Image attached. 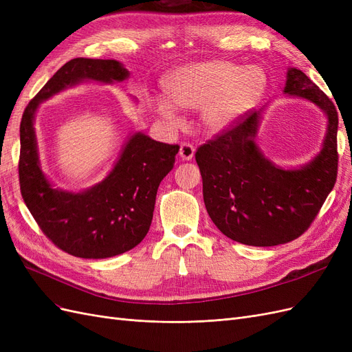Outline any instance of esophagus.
Segmentation results:
<instances>
[{
	"instance_id": "obj_1",
	"label": "esophagus",
	"mask_w": 352,
	"mask_h": 352,
	"mask_svg": "<svg viewBox=\"0 0 352 352\" xmlns=\"http://www.w3.org/2000/svg\"><path fill=\"white\" fill-rule=\"evenodd\" d=\"M194 154H195L194 145H190V144H182V145H180L179 155H180V158L185 160V162H189V160H192Z\"/></svg>"
}]
</instances>
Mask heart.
<instances>
[{"label": "heart", "mask_w": 352, "mask_h": 352, "mask_svg": "<svg viewBox=\"0 0 352 352\" xmlns=\"http://www.w3.org/2000/svg\"><path fill=\"white\" fill-rule=\"evenodd\" d=\"M267 89V76L260 66H245L212 60L179 67L164 80L167 100L155 97L157 116L177 126L175 107L185 111L201 110L199 122L208 133H220L236 124L255 107Z\"/></svg>", "instance_id": "obj_1"}]
</instances>
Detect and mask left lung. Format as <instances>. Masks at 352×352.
Returning <instances> with one entry per match:
<instances>
[{
    "label": "left lung",
    "mask_w": 352,
    "mask_h": 352,
    "mask_svg": "<svg viewBox=\"0 0 352 352\" xmlns=\"http://www.w3.org/2000/svg\"><path fill=\"white\" fill-rule=\"evenodd\" d=\"M283 92L316 104L327 117L326 135L307 164L283 168L255 144L261 111L201 145L195 160L208 216L228 238L252 247H273L310 228L338 175V113L327 95L300 69L286 72Z\"/></svg>",
    "instance_id": "1"
}]
</instances>
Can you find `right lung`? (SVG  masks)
I'll return each mask as SVG.
<instances>
[{
    "mask_svg": "<svg viewBox=\"0 0 352 352\" xmlns=\"http://www.w3.org/2000/svg\"><path fill=\"white\" fill-rule=\"evenodd\" d=\"M127 78L129 72L117 60L73 58L28 104L20 123L19 180L25 204L47 238L74 257H114L145 238L158 185L173 168L179 146L136 132L105 179L80 192H72L52 186L42 172L35 113L42 101L74 85L88 80L113 83Z\"/></svg>",
    "mask_w": 352,
    "mask_h": 352,
    "instance_id": "right-lung-1",
    "label": "right lung"
}]
</instances>
